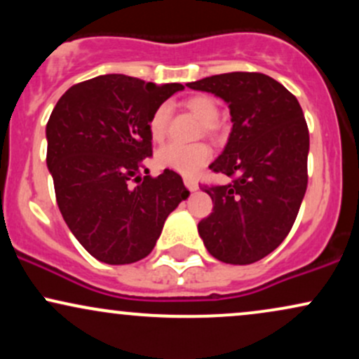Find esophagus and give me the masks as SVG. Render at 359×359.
Returning <instances> with one entry per match:
<instances>
[{"label":"esophagus","mask_w":359,"mask_h":359,"mask_svg":"<svg viewBox=\"0 0 359 359\" xmlns=\"http://www.w3.org/2000/svg\"><path fill=\"white\" fill-rule=\"evenodd\" d=\"M184 184H185V187L192 192L199 189V184H197V180L192 179V177H184Z\"/></svg>","instance_id":"obj_1"}]
</instances>
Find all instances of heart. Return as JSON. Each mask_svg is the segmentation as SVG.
<instances>
[{
	"mask_svg": "<svg viewBox=\"0 0 359 359\" xmlns=\"http://www.w3.org/2000/svg\"><path fill=\"white\" fill-rule=\"evenodd\" d=\"M187 109L194 116L203 121V130L205 133H216V119L219 114V106L209 96H194L185 102ZM168 125V106H160L150 118V133L154 140H162L167 133ZM212 151L205 143H192V145H182V143H168L162 147L156 154V162L160 167L175 170L182 175H196L205 163L211 160Z\"/></svg>",
	"mask_w": 359,
	"mask_h": 359,
	"instance_id": "1",
	"label": "heart"
}]
</instances>
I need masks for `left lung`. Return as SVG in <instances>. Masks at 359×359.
<instances>
[{"label": "left lung", "instance_id": "left-lung-1", "mask_svg": "<svg viewBox=\"0 0 359 359\" xmlns=\"http://www.w3.org/2000/svg\"><path fill=\"white\" fill-rule=\"evenodd\" d=\"M228 102L231 133L209 165L233 177L203 185L214 209L197 226L219 262L250 265L287 238L307 189L309 130L297 97L259 72H229L189 82Z\"/></svg>", "mask_w": 359, "mask_h": 359}]
</instances>
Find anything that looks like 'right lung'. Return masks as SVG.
I'll use <instances>...</instances> for the list:
<instances>
[{
  "instance_id": "1",
  "label": "right lung",
  "mask_w": 359,
  "mask_h": 359,
  "mask_svg": "<svg viewBox=\"0 0 359 359\" xmlns=\"http://www.w3.org/2000/svg\"><path fill=\"white\" fill-rule=\"evenodd\" d=\"M184 86H156L123 74L79 82L47 123V167L57 204L94 258L126 265L154 250L163 222L189 197L174 170L148 175L150 118Z\"/></svg>"
}]
</instances>
